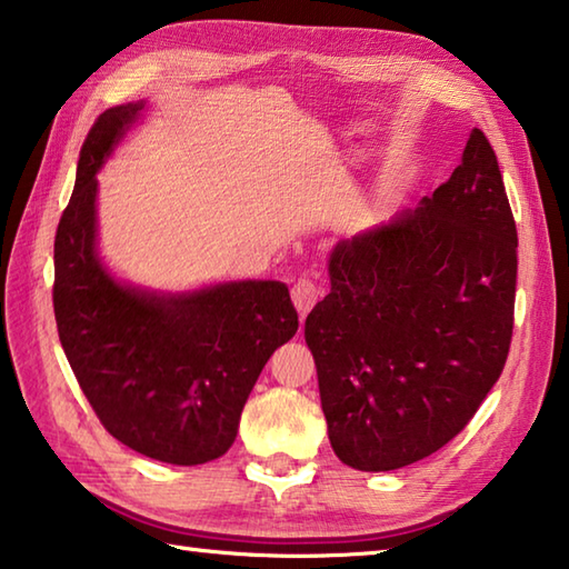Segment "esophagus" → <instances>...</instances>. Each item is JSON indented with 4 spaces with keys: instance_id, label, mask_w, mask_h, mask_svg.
I'll use <instances>...</instances> for the list:
<instances>
[{
    "instance_id": "1",
    "label": "esophagus",
    "mask_w": 569,
    "mask_h": 569,
    "mask_svg": "<svg viewBox=\"0 0 569 569\" xmlns=\"http://www.w3.org/2000/svg\"><path fill=\"white\" fill-rule=\"evenodd\" d=\"M319 286H316L311 278H298V281L293 283V288H291V298H293V306H296V311H298V316H301V319H306L308 316V311H311V308L319 303Z\"/></svg>"
}]
</instances>
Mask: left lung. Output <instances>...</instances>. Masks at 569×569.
I'll return each mask as SVG.
<instances>
[{"label": "left lung", "mask_w": 569, "mask_h": 569, "mask_svg": "<svg viewBox=\"0 0 569 569\" xmlns=\"http://www.w3.org/2000/svg\"><path fill=\"white\" fill-rule=\"evenodd\" d=\"M331 293L306 319L329 439L343 465L389 471L435 455L505 369L517 226L481 130L413 210L341 240Z\"/></svg>", "instance_id": "left-lung-1"}]
</instances>
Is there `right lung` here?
I'll return each instance as SVG.
<instances>
[{"label": "right lung", "mask_w": 569, "mask_h": 569, "mask_svg": "<svg viewBox=\"0 0 569 569\" xmlns=\"http://www.w3.org/2000/svg\"><path fill=\"white\" fill-rule=\"evenodd\" d=\"M140 110L142 102L104 110L82 142L54 236V321L102 427L140 455L192 467L233 445L248 393L293 339L298 313L278 281L158 296L104 271L94 250V172Z\"/></svg>", "instance_id": "right-lung-1"}]
</instances>
